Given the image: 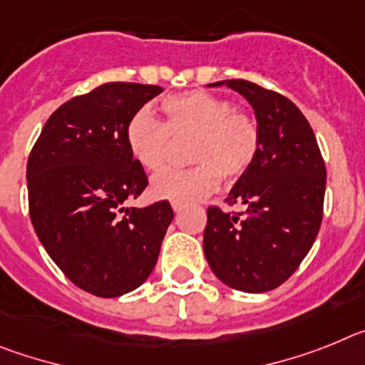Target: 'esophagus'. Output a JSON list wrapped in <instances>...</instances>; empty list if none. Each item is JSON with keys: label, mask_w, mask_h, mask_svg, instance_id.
Masks as SVG:
<instances>
[{"label": "esophagus", "mask_w": 365, "mask_h": 365, "mask_svg": "<svg viewBox=\"0 0 365 365\" xmlns=\"http://www.w3.org/2000/svg\"><path fill=\"white\" fill-rule=\"evenodd\" d=\"M173 209H174V213H180V211L183 209V205L182 204H173Z\"/></svg>", "instance_id": "1"}]
</instances>
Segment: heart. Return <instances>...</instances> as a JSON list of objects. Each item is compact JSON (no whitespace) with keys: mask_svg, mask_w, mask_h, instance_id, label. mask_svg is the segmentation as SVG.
<instances>
[{"mask_svg":"<svg viewBox=\"0 0 365 365\" xmlns=\"http://www.w3.org/2000/svg\"><path fill=\"white\" fill-rule=\"evenodd\" d=\"M163 123L139 108L125 128L126 147L145 170L163 169L169 138H191V169L163 170L152 178L150 195L173 204H192L218 189L222 176L235 182L252 169L261 150V132L250 113L207 91H187L161 101Z\"/></svg>","mask_w":365,"mask_h":365,"instance_id":"1","label":"heart"}]
</instances>
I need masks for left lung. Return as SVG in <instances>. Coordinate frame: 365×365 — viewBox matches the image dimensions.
<instances>
[{"label":"left lung","instance_id":"obj_1","mask_svg":"<svg viewBox=\"0 0 365 365\" xmlns=\"http://www.w3.org/2000/svg\"><path fill=\"white\" fill-rule=\"evenodd\" d=\"M227 86L252 104L261 150L227 195L242 213L207 209L204 253L227 287L261 294L283 284L314 244L323 218L325 163L299 108L272 90L240 78Z\"/></svg>","mask_w":365,"mask_h":365}]
</instances>
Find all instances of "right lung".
Wrapping results in <instances>:
<instances>
[{"label": "right lung", "mask_w": 365, "mask_h": 365, "mask_svg": "<svg viewBox=\"0 0 365 365\" xmlns=\"http://www.w3.org/2000/svg\"><path fill=\"white\" fill-rule=\"evenodd\" d=\"M163 88L108 82L47 119L27 161L29 213L66 277L99 297L147 281L173 222L167 200L125 207L148 185L126 147V123Z\"/></svg>", "instance_id": "obj_1"}]
</instances>
